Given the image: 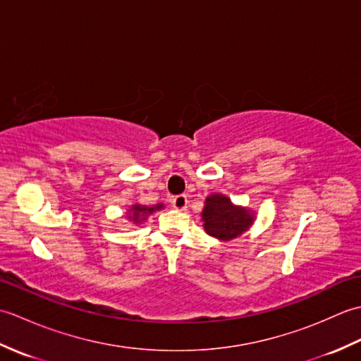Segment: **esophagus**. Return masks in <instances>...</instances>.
I'll use <instances>...</instances> for the list:
<instances>
[{
    "label": "esophagus",
    "instance_id": "1",
    "mask_svg": "<svg viewBox=\"0 0 361 361\" xmlns=\"http://www.w3.org/2000/svg\"><path fill=\"white\" fill-rule=\"evenodd\" d=\"M172 206L178 211H185L188 208V197L186 195H176L172 198Z\"/></svg>",
    "mask_w": 361,
    "mask_h": 361
}]
</instances>
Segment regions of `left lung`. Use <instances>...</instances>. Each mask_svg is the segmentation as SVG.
Masks as SVG:
<instances>
[{"label": "left lung", "instance_id": "1", "mask_svg": "<svg viewBox=\"0 0 361 361\" xmlns=\"http://www.w3.org/2000/svg\"><path fill=\"white\" fill-rule=\"evenodd\" d=\"M206 234L219 240H233L247 233L256 220V212L231 202L225 194H211L206 197L202 211Z\"/></svg>", "mask_w": 361, "mask_h": 361}]
</instances>
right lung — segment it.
<instances>
[{
	"instance_id": "right-lung-1",
	"label": "right lung",
	"mask_w": 361,
	"mask_h": 361,
	"mask_svg": "<svg viewBox=\"0 0 361 361\" xmlns=\"http://www.w3.org/2000/svg\"><path fill=\"white\" fill-rule=\"evenodd\" d=\"M164 209L163 203H157V204H141V203H133L128 206V209L126 212V219L128 224H132L135 226L142 225L145 220H147L149 216H152L153 212Z\"/></svg>"
}]
</instances>
